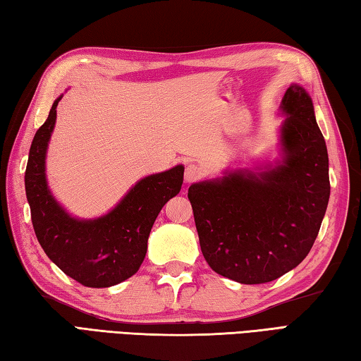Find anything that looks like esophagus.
I'll list each match as a JSON object with an SVG mask.
<instances>
[{"mask_svg":"<svg viewBox=\"0 0 361 361\" xmlns=\"http://www.w3.org/2000/svg\"><path fill=\"white\" fill-rule=\"evenodd\" d=\"M201 168L195 165V164H190L187 165L185 168V174H183V178H185V182L190 183V182H195L201 178Z\"/></svg>","mask_w":361,"mask_h":361,"instance_id":"1","label":"esophagus"}]
</instances>
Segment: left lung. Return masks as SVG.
I'll return each mask as SVG.
<instances>
[{
  "instance_id": "left-lung-1",
  "label": "left lung",
  "mask_w": 361,
  "mask_h": 361,
  "mask_svg": "<svg viewBox=\"0 0 361 361\" xmlns=\"http://www.w3.org/2000/svg\"><path fill=\"white\" fill-rule=\"evenodd\" d=\"M279 159L191 183L188 200L204 259L245 285L276 281L302 262L330 196L327 146L310 94L291 84L282 98Z\"/></svg>"
}]
</instances>
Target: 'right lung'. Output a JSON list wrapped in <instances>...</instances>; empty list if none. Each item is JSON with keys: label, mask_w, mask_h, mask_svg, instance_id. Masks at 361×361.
Segmentation results:
<instances>
[{"label": "right lung", "mask_w": 361, "mask_h": 361, "mask_svg": "<svg viewBox=\"0 0 361 361\" xmlns=\"http://www.w3.org/2000/svg\"><path fill=\"white\" fill-rule=\"evenodd\" d=\"M35 132L25 173L32 226L43 251L65 274L90 288H107L134 276L143 263L148 237L161 207L180 191L183 166L151 174L132 185L106 215L80 219L51 193L47 152L56 126L57 104Z\"/></svg>", "instance_id": "right-lung-1"}]
</instances>
